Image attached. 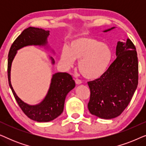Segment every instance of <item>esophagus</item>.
<instances>
[{
	"label": "esophagus",
	"mask_w": 146,
	"mask_h": 146,
	"mask_svg": "<svg viewBox=\"0 0 146 146\" xmlns=\"http://www.w3.org/2000/svg\"><path fill=\"white\" fill-rule=\"evenodd\" d=\"M75 82H76V84L77 85H80V84H82V81L80 80L76 79L75 80Z\"/></svg>",
	"instance_id": "1"
}]
</instances>
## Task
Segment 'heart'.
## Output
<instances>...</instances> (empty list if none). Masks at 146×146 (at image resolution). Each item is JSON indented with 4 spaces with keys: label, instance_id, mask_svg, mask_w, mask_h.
I'll return each mask as SVG.
<instances>
[{
    "label": "heart",
    "instance_id": "1",
    "mask_svg": "<svg viewBox=\"0 0 146 146\" xmlns=\"http://www.w3.org/2000/svg\"><path fill=\"white\" fill-rule=\"evenodd\" d=\"M111 58L112 51L108 45L87 36L73 39L68 48H62L60 54L62 63L67 68L72 66L74 60H79L78 68L84 77L89 80L101 77Z\"/></svg>",
    "mask_w": 146,
    "mask_h": 146
}]
</instances>
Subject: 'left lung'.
<instances>
[{
    "label": "left lung",
    "mask_w": 146,
    "mask_h": 146,
    "mask_svg": "<svg viewBox=\"0 0 146 146\" xmlns=\"http://www.w3.org/2000/svg\"><path fill=\"white\" fill-rule=\"evenodd\" d=\"M115 50L116 59L105 73L88 82L90 90L88 108L92 114L102 119H112L120 115L128 106L138 84V60L132 42L128 38L118 41Z\"/></svg>",
    "instance_id": "left-lung-1"
}]
</instances>
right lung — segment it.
Returning a JSON list of instances; mask_svg holds the SVG:
<instances>
[{
  "label": "right lung",
  "instance_id": "right-lung-1",
  "mask_svg": "<svg viewBox=\"0 0 146 146\" xmlns=\"http://www.w3.org/2000/svg\"><path fill=\"white\" fill-rule=\"evenodd\" d=\"M49 31L35 27H29L24 30L19 37L15 40L9 52L8 56V79L9 86L17 100L18 104L23 112L30 119L38 122H48L52 121L62 113L66 97L70 91L75 87V82L69 74L57 72L52 77L50 84L46 95L40 102L35 105H31L22 100L17 95L11 84V71L12 63L17 51L28 46H38L44 47L54 54L55 52L50 48L48 43ZM49 59L52 65L55 61L49 56Z\"/></svg>",
  "mask_w": 146,
  "mask_h": 146
}]
</instances>
